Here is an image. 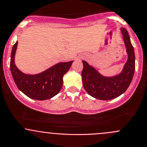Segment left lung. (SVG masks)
Returning <instances> with one entry per match:
<instances>
[{
	"instance_id": "left-lung-1",
	"label": "left lung",
	"mask_w": 147,
	"mask_h": 147,
	"mask_svg": "<svg viewBox=\"0 0 147 147\" xmlns=\"http://www.w3.org/2000/svg\"><path fill=\"white\" fill-rule=\"evenodd\" d=\"M120 30L128 55L127 61L120 74L112 77L104 76L86 61H83V85L86 92L97 99L108 100L117 98L126 91L132 80L135 71L134 48L127 30L124 28Z\"/></svg>"
}]
</instances>
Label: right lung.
<instances>
[{
    "label": "right lung",
    "mask_w": 147,
    "mask_h": 147,
    "mask_svg": "<svg viewBox=\"0 0 147 147\" xmlns=\"http://www.w3.org/2000/svg\"><path fill=\"white\" fill-rule=\"evenodd\" d=\"M18 41L13 45L10 57V71L20 90L32 99L44 100L58 94L62 88L63 76L69 71L74 61L54 65L42 73L29 75L22 73L15 63Z\"/></svg>",
    "instance_id": "obj_1"
}]
</instances>
